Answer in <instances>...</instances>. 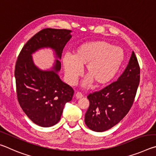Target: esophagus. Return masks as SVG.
<instances>
[{
  "mask_svg": "<svg viewBox=\"0 0 156 156\" xmlns=\"http://www.w3.org/2000/svg\"><path fill=\"white\" fill-rule=\"evenodd\" d=\"M75 97L76 99H80L82 97H83V94L80 93V92H77V93H76L75 95Z\"/></svg>",
  "mask_w": 156,
  "mask_h": 156,
  "instance_id": "obj_1",
  "label": "esophagus"
}]
</instances>
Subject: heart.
Returning a JSON list of instances; mask_svg holds the SVG:
<instances>
[{
  "label": "heart",
  "instance_id": "obj_1",
  "mask_svg": "<svg viewBox=\"0 0 156 156\" xmlns=\"http://www.w3.org/2000/svg\"><path fill=\"white\" fill-rule=\"evenodd\" d=\"M125 58L124 50L104 41H89L81 44L72 56L65 54L62 65L65 78L69 84H75L84 67L87 76L83 83L87 87L94 83L96 86H103L113 80L122 67Z\"/></svg>",
  "mask_w": 156,
  "mask_h": 156
}]
</instances>
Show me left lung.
<instances>
[{"label":"left lung","mask_w":156,"mask_h":156,"mask_svg":"<svg viewBox=\"0 0 156 156\" xmlns=\"http://www.w3.org/2000/svg\"><path fill=\"white\" fill-rule=\"evenodd\" d=\"M140 67L133 51L125 70L117 81L89 94L84 122L94 131L112 128L127 114L133 103L140 82Z\"/></svg>","instance_id":"obj_1"}]
</instances>
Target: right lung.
<instances>
[{
    "mask_svg": "<svg viewBox=\"0 0 156 156\" xmlns=\"http://www.w3.org/2000/svg\"><path fill=\"white\" fill-rule=\"evenodd\" d=\"M72 32L44 29L27 42L16 63L14 75L20 106L33 122L43 127L58 122L65 105L72 100L73 89L58 76L62 50L72 37ZM45 48L53 50L56 60L51 68L43 70L35 65L32 54Z\"/></svg>",
    "mask_w": 156,
    "mask_h": 156,
    "instance_id": "obj_1",
    "label": "right lung"
}]
</instances>
